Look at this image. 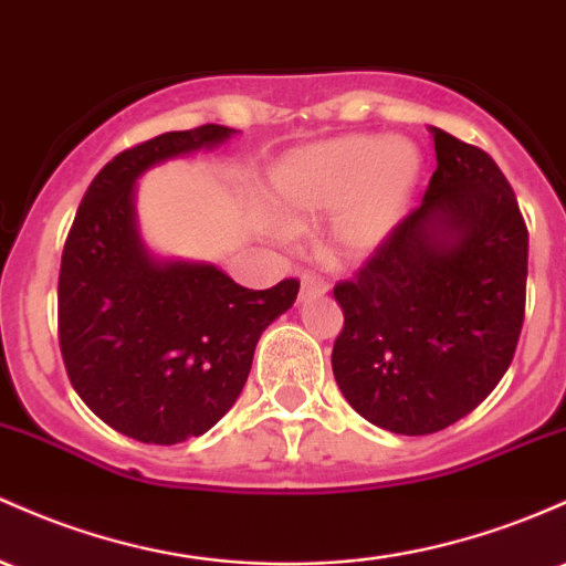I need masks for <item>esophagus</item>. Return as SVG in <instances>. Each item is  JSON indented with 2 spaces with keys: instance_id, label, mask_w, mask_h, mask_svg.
<instances>
[{
  "instance_id": "1",
  "label": "esophagus",
  "mask_w": 566,
  "mask_h": 566,
  "mask_svg": "<svg viewBox=\"0 0 566 566\" xmlns=\"http://www.w3.org/2000/svg\"><path fill=\"white\" fill-rule=\"evenodd\" d=\"M327 290H331V284H327L322 276H314V273H303L301 276V301H306V297L327 295Z\"/></svg>"
}]
</instances>
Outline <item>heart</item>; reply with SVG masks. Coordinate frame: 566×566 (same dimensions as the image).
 I'll use <instances>...</instances> for the list:
<instances>
[{"label":"heart","mask_w":566,"mask_h":566,"mask_svg":"<svg viewBox=\"0 0 566 566\" xmlns=\"http://www.w3.org/2000/svg\"><path fill=\"white\" fill-rule=\"evenodd\" d=\"M421 155L411 142L352 134L290 153L271 169V201L282 220L331 212V254L340 263L370 258L389 241L419 190Z\"/></svg>","instance_id":"1"}]
</instances>
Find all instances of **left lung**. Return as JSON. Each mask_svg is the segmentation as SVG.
I'll list each match as a JSON object with an SVG mask.
<instances>
[{
    "label": "left lung",
    "instance_id": "obj_1",
    "mask_svg": "<svg viewBox=\"0 0 566 566\" xmlns=\"http://www.w3.org/2000/svg\"><path fill=\"white\" fill-rule=\"evenodd\" d=\"M430 132L438 169L421 207L333 290L338 389L397 434L446 430L481 406L524 325L530 233L515 192L492 155Z\"/></svg>",
    "mask_w": 566,
    "mask_h": 566
}]
</instances>
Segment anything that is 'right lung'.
Here are the masks:
<instances>
[{
	"mask_svg": "<svg viewBox=\"0 0 566 566\" xmlns=\"http://www.w3.org/2000/svg\"><path fill=\"white\" fill-rule=\"evenodd\" d=\"M228 126L169 132L93 177L59 273V344L74 392L112 430L174 446L212 430L244 389L260 335L297 279L247 290L209 263L160 260L136 228L134 185L153 166L231 139Z\"/></svg>",
	"mask_w": 566,
	"mask_h": 566,
	"instance_id": "right-lung-1",
	"label": "right lung"
}]
</instances>
